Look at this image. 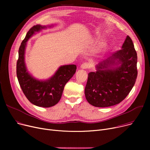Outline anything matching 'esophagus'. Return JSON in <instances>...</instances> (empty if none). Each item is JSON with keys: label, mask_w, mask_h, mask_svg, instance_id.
Here are the masks:
<instances>
[{"label": "esophagus", "mask_w": 150, "mask_h": 150, "mask_svg": "<svg viewBox=\"0 0 150 150\" xmlns=\"http://www.w3.org/2000/svg\"><path fill=\"white\" fill-rule=\"evenodd\" d=\"M91 67H92V64H91L90 62H86L83 63V64L81 66V67L83 69H90V68H91Z\"/></svg>", "instance_id": "esophagus-1"}]
</instances>
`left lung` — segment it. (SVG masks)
<instances>
[{"mask_svg": "<svg viewBox=\"0 0 150 150\" xmlns=\"http://www.w3.org/2000/svg\"><path fill=\"white\" fill-rule=\"evenodd\" d=\"M137 62V52L132 39L127 36L121 50L98 64L96 72L89 73L84 91L87 101L100 108L120 103L135 84ZM119 64H121L119 67H112Z\"/></svg>", "mask_w": 150, "mask_h": 150, "instance_id": "8db88e82", "label": "left lung"}]
</instances>
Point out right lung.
<instances>
[{"label":"right lung","mask_w":150,"mask_h":150,"mask_svg":"<svg viewBox=\"0 0 150 150\" xmlns=\"http://www.w3.org/2000/svg\"><path fill=\"white\" fill-rule=\"evenodd\" d=\"M45 28V26L36 25L27 32L19 49L16 74L22 92L31 103L39 107L49 108L60 100L64 86L75 74L76 66L74 64L61 66L52 78L44 81L36 80L28 73L24 62L26 43L35 31Z\"/></svg>","instance_id":"add662e5"}]
</instances>
